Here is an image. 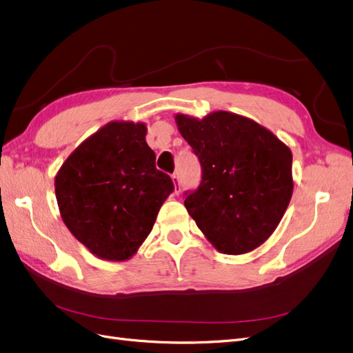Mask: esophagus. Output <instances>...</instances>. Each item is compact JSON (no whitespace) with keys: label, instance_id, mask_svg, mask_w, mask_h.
<instances>
[{"label":"esophagus","instance_id":"34e87169","mask_svg":"<svg viewBox=\"0 0 353 353\" xmlns=\"http://www.w3.org/2000/svg\"><path fill=\"white\" fill-rule=\"evenodd\" d=\"M173 181H174V193L179 194L180 190H181V186H180V180H179V176L177 174H173Z\"/></svg>","mask_w":353,"mask_h":353}]
</instances>
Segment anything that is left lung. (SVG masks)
<instances>
[{
	"mask_svg": "<svg viewBox=\"0 0 353 353\" xmlns=\"http://www.w3.org/2000/svg\"><path fill=\"white\" fill-rule=\"evenodd\" d=\"M179 132L202 165L199 188L185 206L206 240L224 254L262 245L290 205L292 152L249 117L218 110L202 119L174 116Z\"/></svg>",
	"mask_w": 353,
	"mask_h": 353,
	"instance_id": "1",
	"label": "left lung"
}]
</instances>
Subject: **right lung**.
I'll return each mask as SVG.
<instances>
[{"label": "right lung", "instance_id": "1", "mask_svg": "<svg viewBox=\"0 0 353 353\" xmlns=\"http://www.w3.org/2000/svg\"><path fill=\"white\" fill-rule=\"evenodd\" d=\"M145 135V123L112 121L84 139L55 176L63 224L99 259L132 257L174 190L157 170Z\"/></svg>", "mask_w": 353, "mask_h": 353}]
</instances>
